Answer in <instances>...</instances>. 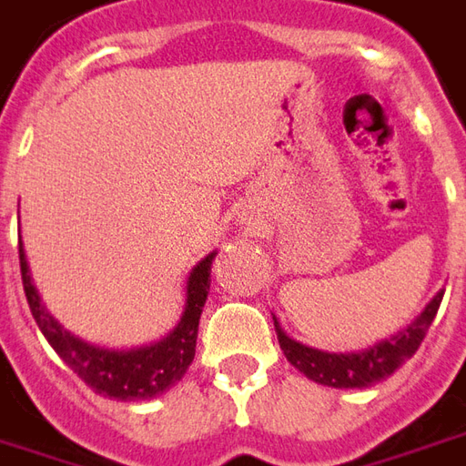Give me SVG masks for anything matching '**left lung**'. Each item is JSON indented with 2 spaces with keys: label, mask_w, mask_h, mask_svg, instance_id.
Wrapping results in <instances>:
<instances>
[{
  "label": "left lung",
  "mask_w": 466,
  "mask_h": 466,
  "mask_svg": "<svg viewBox=\"0 0 466 466\" xmlns=\"http://www.w3.org/2000/svg\"><path fill=\"white\" fill-rule=\"evenodd\" d=\"M441 298H444V289H439L437 295L426 302L424 310L419 312L403 330L391 338H383L366 350H353V353H328V350L305 346L282 330L275 315H272V320H275V333H278L279 348H282L285 358L308 379L323 383V386H333V389H366V386L389 379L393 370L401 369L403 363L419 350L429 325L437 318Z\"/></svg>",
  "instance_id": "left-lung-1"
}]
</instances>
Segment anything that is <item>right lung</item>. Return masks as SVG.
Here are the masks:
<instances>
[{
	"instance_id": "right-lung-1",
	"label": "right lung",
	"mask_w": 466,
	"mask_h": 466,
	"mask_svg": "<svg viewBox=\"0 0 466 466\" xmlns=\"http://www.w3.org/2000/svg\"><path fill=\"white\" fill-rule=\"evenodd\" d=\"M217 252H209L201 262L191 267L187 278V300L184 312L178 318L177 328L161 340L138 348H103L93 346L83 338L52 318L40 292L29 275L27 255L19 242V267H22V285L27 295L29 310L35 323L40 325L42 335L55 348V353L86 380L87 386L100 396L118 399V401H146L154 399L166 389L177 386L197 353V333H199V318L204 302L209 295L211 285V262Z\"/></svg>"
}]
</instances>
